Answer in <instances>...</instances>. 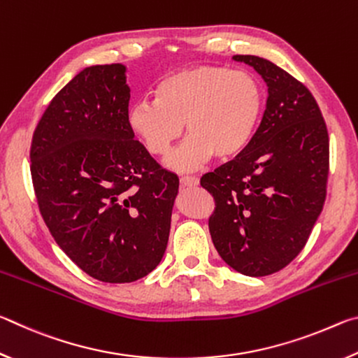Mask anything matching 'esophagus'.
Returning <instances> with one entry per match:
<instances>
[{"mask_svg": "<svg viewBox=\"0 0 358 358\" xmlns=\"http://www.w3.org/2000/svg\"><path fill=\"white\" fill-rule=\"evenodd\" d=\"M180 183L185 187H194L199 185V180L196 177H191V175H185V177L180 178Z\"/></svg>", "mask_w": 358, "mask_h": 358, "instance_id": "34e87169", "label": "esophagus"}]
</instances>
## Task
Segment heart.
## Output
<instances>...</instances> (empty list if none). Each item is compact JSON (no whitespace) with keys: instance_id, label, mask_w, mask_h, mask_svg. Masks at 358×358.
<instances>
[{"instance_id":"1","label":"heart","mask_w":358,"mask_h":358,"mask_svg":"<svg viewBox=\"0 0 358 358\" xmlns=\"http://www.w3.org/2000/svg\"><path fill=\"white\" fill-rule=\"evenodd\" d=\"M264 87L250 71L201 64L166 76L155 99H141L128 110V126L151 156H169L175 171H194L210 157L226 161L250 147L264 110Z\"/></svg>"}]
</instances>
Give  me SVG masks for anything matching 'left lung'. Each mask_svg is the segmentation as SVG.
I'll use <instances>...</instances> for the list:
<instances>
[{
  "label": "left lung",
  "mask_w": 358,
  "mask_h": 358,
  "mask_svg": "<svg viewBox=\"0 0 358 358\" xmlns=\"http://www.w3.org/2000/svg\"><path fill=\"white\" fill-rule=\"evenodd\" d=\"M268 87L262 121L243 153L201 186L215 199L210 235L224 262L246 276L282 270L305 248L322 211L329 178V132L316 99L280 66L235 55Z\"/></svg>",
  "instance_id": "obj_1"
}]
</instances>
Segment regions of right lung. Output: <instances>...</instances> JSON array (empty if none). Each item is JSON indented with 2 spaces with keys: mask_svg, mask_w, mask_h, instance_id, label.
<instances>
[{
  "mask_svg": "<svg viewBox=\"0 0 358 358\" xmlns=\"http://www.w3.org/2000/svg\"><path fill=\"white\" fill-rule=\"evenodd\" d=\"M123 64L83 69L36 126L29 171L45 226L94 280L132 282L164 256L178 177L128 126Z\"/></svg>",
  "mask_w": 358,
  "mask_h": 358,
  "instance_id": "1",
  "label": "right lung"
}]
</instances>
